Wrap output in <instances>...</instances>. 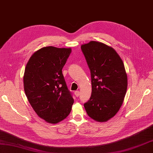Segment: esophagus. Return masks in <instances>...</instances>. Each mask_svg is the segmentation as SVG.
<instances>
[{
  "label": "esophagus",
  "mask_w": 153,
  "mask_h": 153,
  "mask_svg": "<svg viewBox=\"0 0 153 153\" xmlns=\"http://www.w3.org/2000/svg\"><path fill=\"white\" fill-rule=\"evenodd\" d=\"M75 95H76V97H78L79 96V91H75Z\"/></svg>",
  "instance_id": "34e87169"
}]
</instances>
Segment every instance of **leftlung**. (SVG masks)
Segmentation results:
<instances>
[{"label":"left lung","instance_id":"left-lung-1","mask_svg":"<svg viewBox=\"0 0 153 153\" xmlns=\"http://www.w3.org/2000/svg\"><path fill=\"white\" fill-rule=\"evenodd\" d=\"M91 71L92 93L84 104L87 115L98 122L114 117L124 101L128 87L125 65L118 53L101 42L81 46Z\"/></svg>","mask_w":153,"mask_h":153}]
</instances>
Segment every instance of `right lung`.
Masks as SVG:
<instances>
[{"label":"right lung","instance_id":"add662e5","mask_svg":"<svg viewBox=\"0 0 153 153\" xmlns=\"http://www.w3.org/2000/svg\"><path fill=\"white\" fill-rule=\"evenodd\" d=\"M71 51V48H42L30 56L25 70L28 100L40 118L51 124L66 118L74 104L62 72Z\"/></svg>","mask_w":153,"mask_h":153}]
</instances>
